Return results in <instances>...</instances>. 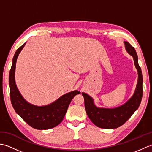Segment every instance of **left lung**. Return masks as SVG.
I'll list each match as a JSON object with an SVG mask.
<instances>
[{
  "mask_svg": "<svg viewBox=\"0 0 152 152\" xmlns=\"http://www.w3.org/2000/svg\"><path fill=\"white\" fill-rule=\"evenodd\" d=\"M125 50L133 57L134 65L138 72V82L133 95L129 100L118 107L114 108H99L89 95L82 93L84 98L85 108L89 118L96 126L106 129H112L120 127L127 121L138 109L142 98V74L138 63V56L134 48L125 41Z\"/></svg>",
  "mask_w": 152,
  "mask_h": 152,
  "instance_id": "1",
  "label": "left lung"
}]
</instances>
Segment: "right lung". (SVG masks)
I'll return each mask as SVG.
<instances>
[{"label": "right lung", "mask_w": 152, "mask_h": 152, "mask_svg": "<svg viewBox=\"0 0 152 152\" xmlns=\"http://www.w3.org/2000/svg\"><path fill=\"white\" fill-rule=\"evenodd\" d=\"M25 44L26 42L18 48L13 57L9 74L11 102L16 113L31 127L39 130L50 129L56 127L63 121L72 99L80 92L75 90L66 93L56 101L46 106H35L25 101L17 88L15 81L16 61Z\"/></svg>", "instance_id": "right-lung-1"}]
</instances>
